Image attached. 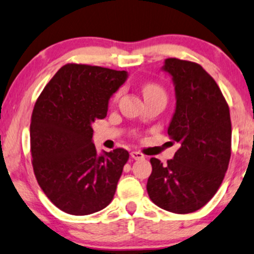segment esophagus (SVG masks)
<instances>
[{
    "mask_svg": "<svg viewBox=\"0 0 254 254\" xmlns=\"http://www.w3.org/2000/svg\"><path fill=\"white\" fill-rule=\"evenodd\" d=\"M130 156H131V158L136 159V160H138V159H143V158H144L143 153L137 152V151H132V152L130 153Z\"/></svg>",
    "mask_w": 254,
    "mask_h": 254,
    "instance_id": "obj_1",
    "label": "esophagus"
}]
</instances>
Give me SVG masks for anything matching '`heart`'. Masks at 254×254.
Listing matches in <instances>:
<instances>
[{
    "label": "heart",
    "instance_id": "1",
    "mask_svg": "<svg viewBox=\"0 0 254 254\" xmlns=\"http://www.w3.org/2000/svg\"><path fill=\"white\" fill-rule=\"evenodd\" d=\"M165 96L164 90L162 89V86L155 84V83H149L143 86V96L144 98H150L153 96Z\"/></svg>",
    "mask_w": 254,
    "mask_h": 254
}]
</instances>
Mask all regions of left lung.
<instances>
[{"label": "left lung", "instance_id": "8db88e82", "mask_svg": "<svg viewBox=\"0 0 254 254\" xmlns=\"http://www.w3.org/2000/svg\"><path fill=\"white\" fill-rule=\"evenodd\" d=\"M162 70L172 77L176 109L168 127L181 147L168 164L151 158L146 190L163 210L185 214L216 194L231 157L230 109L219 86L197 63L166 59Z\"/></svg>", "mask_w": 254, "mask_h": 254}]
</instances>
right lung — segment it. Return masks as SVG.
Instances as JSON below:
<instances>
[{
    "instance_id": "1",
    "label": "right lung",
    "mask_w": 254,
    "mask_h": 254,
    "mask_svg": "<svg viewBox=\"0 0 254 254\" xmlns=\"http://www.w3.org/2000/svg\"><path fill=\"white\" fill-rule=\"evenodd\" d=\"M127 78L86 64H65L33 110L30 149L38 185L60 210L86 216L103 210L116 192L129 152L97 153L92 123L107 116L109 99Z\"/></svg>"
}]
</instances>
